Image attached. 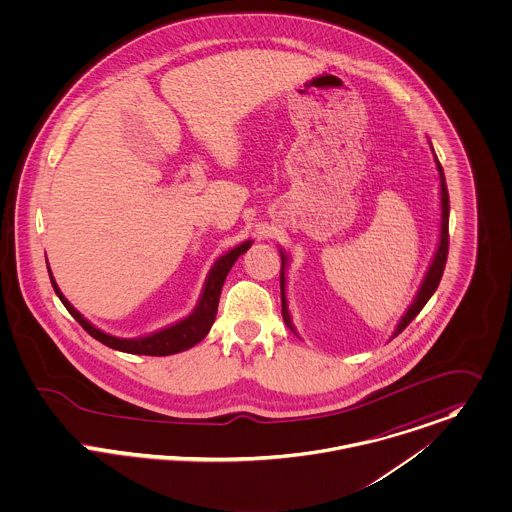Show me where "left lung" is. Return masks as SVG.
<instances>
[{"mask_svg": "<svg viewBox=\"0 0 512 512\" xmlns=\"http://www.w3.org/2000/svg\"><path fill=\"white\" fill-rule=\"evenodd\" d=\"M434 151V149H432ZM434 159H436V167L440 172V186H442V233H440V245H438V251L434 255V261L424 277V283L420 286L414 302L410 304V308L406 310V314L400 318L398 322L397 332L395 336H398L416 316L418 312L424 308V304L430 300V296L436 292L438 284L442 281V275H444V269H446V261H448V245H450V233H448V226H450V196H448V186H446V176H444V169L434 153ZM281 302H283V320L284 324L294 332V326L290 322V314H288V306H286V294H284V265H286V255L281 251ZM296 334V332H294Z\"/></svg>", "mask_w": 512, "mask_h": 512, "instance_id": "obj_1", "label": "left lung"}]
</instances>
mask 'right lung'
Masks as SVG:
<instances>
[{
    "label": "right lung",
    "mask_w": 512,
    "mask_h": 512,
    "mask_svg": "<svg viewBox=\"0 0 512 512\" xmlns=\"http://www.w3.org/2000/svg\"><path fill=\"white\" fill-rule=\"evenodd\" d=\"M251 247V241H245L241 245H237L235 249H231L226 255H222L210 275H208V281L204 286V292H202V298H200V304L196 306V310L184 318L182 322L174 324L171 328H165L157 334H151L147 338H139V340H121V338H115L110 334H104L100 332L98 328H94L88 320L82 318V314H78L74 310V306L62 296L60 288H58L55 279H53V273L49 269V277H51V283L53 288L57 292L60 302L66 306V310L74 316V320L94 338V340L102 341L104 345L117 349V351H125V353H137V355H172V353H178V351H184V349H190L192 345H196L198 341L204 340L206 334L210 332L214 320H216V314H218V302H220V294H222V286L224 281L228 277L229 269L233 267V263L239 259V255H243L247 249Z\"/></svg>",
    "instance_id": "right-lung-1"
}]
</instances>
